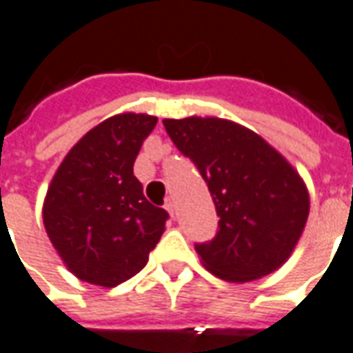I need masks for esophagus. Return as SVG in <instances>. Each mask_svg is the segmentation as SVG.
I'll list each match as a JSON object with an SVG mask.
<instances>
[{"label":"esophagus","mask_w":353,"mask_h":353,"mask_svg":"<svg viewBox=\"0 0 353 353\" xmlns=\"http://www.w3.org/2000/svg\"><path fill=\"white\" fill-rule=\"evenodd\" d=\"M164 208H166V210H168L170 214L174 216V214H176V202L172 201V199H168V201H166V204H164Z\"/></svg>","instance_id":"esophagus-1"}]
</instances>
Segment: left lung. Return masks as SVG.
<instances>
[{"instance_id": "8db88e82", "label": "left lung", "mask_w": 353, "mask_h": 353, "mask_svg": "<svg viewBox=\"0 0 353 353\" xmlns=\"http://www.w3.org/2000/svg\"><path fill=\"white\" fill-rule=\"evenodd\" d=\"M166 134L193 162L218 212V233L196 243L204 268L219 279H260L287 262L310 214L296 170L271 145L221 118H166Z\"/></svg>"}]
</instances>
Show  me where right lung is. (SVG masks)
<instances>
[{"label":"right lung","mask_w":353,"mask_h":353,"mask_svg":"<svg viewBox=\"0 0 353 353\" xmlns=\"http://www.w3.org/2000/svg\"><path fill=\"white\" fill-rule=\"evenodd\" d=\"M157 117L125 112L101 122L66 154L49 185L43 223L78 279L117 287L145 268L168 212L152 206L134 162Z\"/></svg>","instance_id":"add662e5"}]
</instances>
